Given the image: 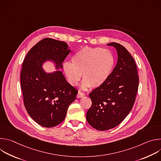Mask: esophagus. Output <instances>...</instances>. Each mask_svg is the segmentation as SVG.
<instances>
[{"instance_id": "34e87169", "label": "esophagus", "mask_w": 161, "mask_h": 161, "mask_svg": "<svg viewBox=\"0 0 161 161\" xmlns=\"http://www.w3.org/2000/svg\"><path fill=\"white\" fill-rule=\"evenodd\" d=\"M83 96H85V94L82 92H78V93L77 94V97L78 98H81V97H83Z\"/></svg>"}]
</instances>
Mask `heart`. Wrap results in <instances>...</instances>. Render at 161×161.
<instances>
[{
	"label": "heart",
	"instance_id": "heart-1",
	"mask_svg": "<svg viewBox=\"0 0 161 161\" xmlns=\"http://www.w3.org/2000/svg\"><path fill=\"white\" fill-rule=\"evenodd\" d=\"M114 64V58L109 50L85 47L73 55L71 63L63 64V71L73 86L77 85L83 75L84 88H98L106 82Z\"/></svg>",
	"mask_w": 161,
	"mask_h": 161
}]
</instances>
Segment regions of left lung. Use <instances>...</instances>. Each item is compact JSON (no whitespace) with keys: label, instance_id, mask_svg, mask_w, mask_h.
I'll return each instance as SVG.
<instances>
[{"label":"left lung","instance_id":"1","mask_svg":"<svg viewBox=\"0 0 161 161\" xmlns=\"http://www.w3.org/2000/svg\"><path fill=\"white\" fill-rule=\"evenodd\" d=\"M118 55L116 66L106 82L90 93L92 106L86 120L94 128L106 130L117 127L127 116L135 102L139 76L133 57L122 45L110 42Z\"/></svg>","mask_w":161,"mask_h":161}]
</instances>
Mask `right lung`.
<instances>
[{
    "label": "right lung",
    "instance_id": "right-lung-1",
    "mask_svg": "<svg viewBox=\"0 0 161 161\" xmlns=\"http://www.w3.org/2000/svg\"><path fill=\"white\" fill-rule=\"evenodd\" d=\"M70 52L66 42L45 38L29 50L23 62L20 83L24 106L31 117L42 127L60 124L76 98L78 90L67 81L62 71L47 73L42 67L50 60L57 69H62Z\"/></svg>",
    "mask_w": 161,
    "mask_h": 161
}]
</instances>
